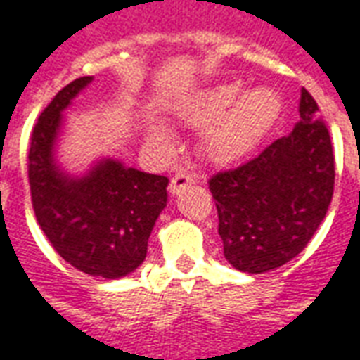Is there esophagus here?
<instances>
[{"label":"esophagus","mask_w":360,"mask_h":360,"mask_svg":"<svg viewBox=\"0 0 360 360\" xmlns=\"http://www.w3.org/2000/svg\"><path fill=\"white\" fill-rule=\"evenodd\" d=\"M193 184V178L188 172H176L172 178H170V184H168V190L172 195H178V193L186 190L188 186Z\"/></svg>","instance_id":"34e87169"}]
</instances>
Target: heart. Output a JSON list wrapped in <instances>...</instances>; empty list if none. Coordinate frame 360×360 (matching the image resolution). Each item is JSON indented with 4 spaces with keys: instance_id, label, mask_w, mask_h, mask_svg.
I'll return each mask as SVG.
<instances>
[{
    "instance_id": "1",
    "label": "heart",
    "mask_w": 360,
    "mask_h": 360,
    "mask_svg": "<svg viewBox=\"0 0 360 360\" xmlns=\"http://www.w3.org/2000/svg\"><path fill=\"white\" fill-rule=\"evenodd\" d=\"M244 92L242 83H221L203 91L186 114L193 127H207L201 139V151L211 162L226 165L242 159L274 127L281 112V101L271 89L259 86ZM153 139L172 147V135L165 127L153 129Z\"/></svg>"
}]
</instances>
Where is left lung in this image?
Returning <instances> with one entry per match:
<instances>
[{
  "instance_id": "obj_1",
  "label": "left lung",
  "mask_w": 360,
  "mask_h": 360,
  "mask_svg": "<svg viewBox=\"0 0 360 360\" xmlns=\"http://www.w3.org/2000/svg\"><path fill=\"white\" fill-rule=\"evenodd\" d=\"M300 122L257 157L209 178L229 264L264 274L307 248L330 207L335 159L330 131L307 89Z\"/></svg>"
}]
</instances>
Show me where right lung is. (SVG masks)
<instances>
[{
  "label": "right lung",
  "mask_w": 360,
  "mask_h": 360,
  "mask_svg": "<svg viewBox=\"0 0 360 360\" xmlns=\"http://www.w3.org/2000/svg\"><path fill=\"white\" fill-rule=\"evenodd\" d=\"M91 81H71L38 116L29 143L30 200L42 233L68 264L118 279L143 264L155 221L167 205L168 178L110 159L83 178L58 170L52 149L62 112Z\"/></svg>",
  "instance_id": "obj_1"
}]
</instances>
